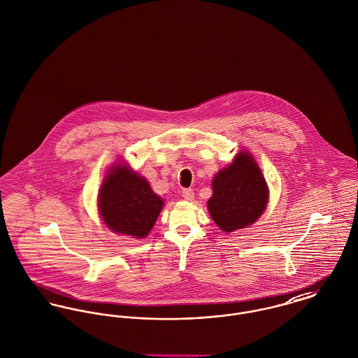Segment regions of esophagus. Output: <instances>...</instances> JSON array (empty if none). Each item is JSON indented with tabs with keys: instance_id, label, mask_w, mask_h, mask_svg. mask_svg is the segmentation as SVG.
Returning <instances> with one entry per match:
<instances>
[{
	"instance_id": "1",
	"label": "esophagus",
	"mask_w": 358,
	"mask_h": 358,
	"mask_svg": "<svg viewBox=\"0 0 358 358\" xmlns=\"http://www.w3.org/2000/svg\"><path fill=\"white\" fill-rule=\"evenodd\" d=\"M182 196L186 199V201H192L194 199V191L191 189H183L182 191Z\"/></svg>"
}]
</instances>
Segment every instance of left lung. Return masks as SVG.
I'll return each instance as SVG.
<instances>
[{"instance_id":"left-lung-1","label":"left lung","mask_w":358,"mask_h":358,"mask_svg":"<svg viewBox=\"0 0 358 358\" xmlns=\"http://www.w3.org/2000/svg\"><path fill=\"white\" fill-rule=\"evenodd\" d=\"M213 195L208 209L224 232H234L255 222L267 203V185L262 172L247 152H240L229 167L212 182Z\"/></svg>"}]
</instances>
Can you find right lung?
<instances>
[{
  "label": "right lung",
  "mask_w": 358,
  "mask_h": 358,
  "mask_svg": "<svg viewBox=\"0 0 358 358\" xmlns=\"http://www.w3.org/2000/svg\"><path fill=\"white\" fill-rule=\"evenodd\" d=\"M163 208L146 179L127 166H115L99 192V210L110 229L143 238L150 232Z\"/></svg>",
  "instance_id": "1"
}]
</instances>
